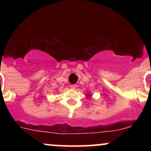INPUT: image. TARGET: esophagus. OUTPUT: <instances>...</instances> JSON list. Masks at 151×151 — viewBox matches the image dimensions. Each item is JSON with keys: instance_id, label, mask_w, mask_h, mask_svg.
Returning <instances> with one entry per match:
<instances>
[{"instance_id": "1", "label": "esophagus", "mask_w": 151, "mask_h": 151, "mask_svg": "<svg viewBox=\"0 0 151 151\" xmlns=\"http://www.w3.org/2000/svg\"><path fill=\"white\" fill-rule=\"evenodd\" d=\"M76 86L75 84H72V85H70V87H71V89H74L76 88Z\"/></svg>"}]
</instances>
